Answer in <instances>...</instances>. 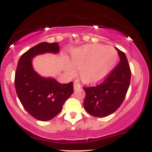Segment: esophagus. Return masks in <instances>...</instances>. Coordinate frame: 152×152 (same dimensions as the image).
Listing matches in <instances>:
<instances>
[{"instance_id": "esophagus-1", "label": "esophagus", "mask_w": 152, "mask_h": 152, "mask_svg": "<svg viewBox=\"0 0 152 152\" xmlns=\"http://www.w3.org/2000/svg\"><path fill=\"white\" fill-rule=\"evenodd\" d=\"M74 89H77V88H81V85H80V83H78V82H75L74 83Z\"/></svg>"}]
</instances>
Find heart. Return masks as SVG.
Returning <instances> with one entry per match:
<instances>
[{
	"label": "heart",
	"mask_w": 152,
	"mask_h": 152,
	"mask_svg": "<svg viewBox=\"0 0 152 152\" xmlns=\"http://www.w3.org/2000/svg\"><path fill=\"white\" fill-rule=\"evenodd\" d=\"M118 60V53L114 47L102 44H91L75 49L71 64L66 65V73L76 74L74 68L79 70L81 80L94 83L102 81L114 69Z\"/></svg>",
	"instance_id": "b5f03b06"
}]
</instances>
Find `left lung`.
<instances>
[{"label":"left lung","mask_w":152,"mask_h":152,"mask_svg":"<svg viewBox=\"0 0 152 152\" xmlns=\"http://www.w3.org/2000/svg\"><path fill=\"white\" fill-rule=\"evenodd\" d=\"M120 62L100 84L83 87L86 97L84 109L96 117H105L113 114L121 105L130 84L131 70L124 52L118 49Z\"/></svg>","instance_id":"obj_1"}]
</instances>
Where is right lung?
I'll return each mask as SVG.
<instances>
[{
	"instance_id": "add662e5",
	"label": "right lung",
	"mask_w": 152,
	"mask_h": 152,
	"mask_svg": "<svg viewBox=\"0 0 152 152\" xmlns=\"http://www.w3.org/2000/svg\"><path fill=\"white\" fill-rule=\"evenodd\" d=\"M58 51V43H40L23 54L17 65L15 74L17 95L28 113L39 121L55 117L74 92L73 82L63 84L53 78L42 77L33 68L32 59L36 56Z\"/></svg>"
}]
</instances>
